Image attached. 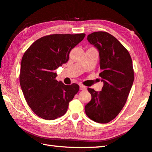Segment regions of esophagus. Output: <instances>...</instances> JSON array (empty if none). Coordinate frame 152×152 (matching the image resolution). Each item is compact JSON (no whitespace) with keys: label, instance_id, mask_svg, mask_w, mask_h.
<instances>
[{"label":"esophagus","instance_id":"esophagus-1","mask_svg":"<svg viewBox=\"0 0 152 152\" xmlns=\"http://www.w3.org/2000/svg\"><path fill=\"white\" fill-rule=\"evenodd\" d=\"M79 89L80 90H86V87L83 85H79Z\"/></svg>","mask_w":152,"mask_h":152}]
</instances>
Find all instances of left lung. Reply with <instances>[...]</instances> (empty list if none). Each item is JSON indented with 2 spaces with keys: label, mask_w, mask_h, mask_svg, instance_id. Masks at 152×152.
<instances>
[{
  "label": "left lung",
  "mask_w": 152,
  "mask_h": 152,
  "mask_svg": "<svg viewBox=\"0 0 152 152\" xmlns=\"http://www.w3.org/2000/svg\"><path fill=\"white\" fill-rule=\"evenodd\" d=\"M87 39L99 51V75L103 86L100 92L87 88L91 100L85 111L91 120L106 124L113 120L126 104L134 80L132 60L127 50L110 33L95 32Z\"/></svg>",
  "instance_id": "left-lung-1"
}]
</instances>
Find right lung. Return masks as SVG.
I'll return each instance as SVG.
<instances>
[{
	"label": "right lung",
	"mask_w": 152,
	"mask_h": 152,
	"mask_svg": "<svg viewBox=\"0 0 152 152\" xmlns=\"http://www.w3.org/2000/svg\"><path fill=\"white\" fill-rule=\"evenodd\" d=\"M86 34H55L37 40L26 50L20 63V85L32 111L47 120L66 112L79 87L58 82L55 70L67 62L71 50Z\"/></svg>",
	"instance_id": "add662e5"
}]
</instances>
